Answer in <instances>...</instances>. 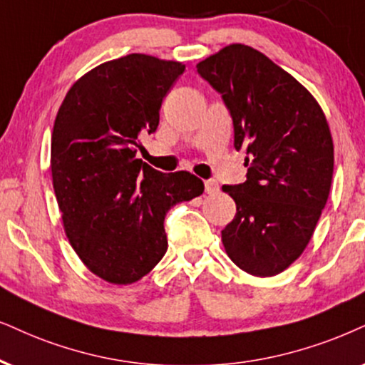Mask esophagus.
Instances as JSON below:
<instances>
[{
  "label": "esophagus",
  "instance_id": "34e87169",
  "mask_svg": "<svg viewBox=\"0 0 365 365\" xmlns=\"http://www.w3.org/2000/svg\"><path fill=\"white\" fill-rule=\"evenodd\" d=\"M217 192H219V183H217L215 180H207V182H205V193H209V195H215Z\"/></svg>",
  "mask_w": 365,
  "mask_h": 365
}]
</instances>
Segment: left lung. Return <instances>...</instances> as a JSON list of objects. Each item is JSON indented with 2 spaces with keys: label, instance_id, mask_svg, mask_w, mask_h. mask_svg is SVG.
<instances>
[{
  "label": "left lung",
  "instance_id": "obj_1",
  "mask_svg": "<svg viewBox=\"0 0 365 365\" xmlns=\"http://www.w3.org/2000/svg\"><path fill=\"white\" fill-rule=\"evenodd\" d=\"M197 72L222 96L234 148L246 155V182L222 187L237 207L225 252L249 274L274 276L305 251L329 198V123L305 87L247 45L224 47Z\"/></svg>",
  "mask_w": 365,
  "mask_h": 365
}]
</instances>
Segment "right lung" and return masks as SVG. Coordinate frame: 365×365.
<instances>
[{
	"label": "right lung",
	"mask_w": 365,
	"mask_h": 365,
	"mask_svg": "<svg viewBox=\"0 0 365 365\" xmlns=\"http://www.w3.org/2000/svg\"><path fill=\"white\" fill-rule=\"evenodd\" d=\"M185 66L131 53L101 63L71 87L55 118L50 168L63 227L94 274L141 279L168 247L165 215L204 192L188 172L161 173L136 158L156 131L163 98Z\"/></svg>",
	"instance_id": "right-lung-1"
}]
</instances>
